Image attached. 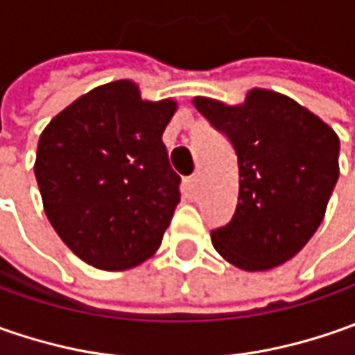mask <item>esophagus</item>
<instances>
[{"mask_svg":"<svg viewBox=\"0 0 355 355\" xmlns=\"http://www.w3.org/2000/svg\"><path fill=\"white\" fill-rule=\"evenodd\" d=\"M199 184V175L198 173H193V175H189V178H185L184 180V193L187 198H193L196 196V189H198Z\"/></svg>","mask_w":355,"mask_h":355,"instance_id":"1","label":"esophagus"}]
</instances>
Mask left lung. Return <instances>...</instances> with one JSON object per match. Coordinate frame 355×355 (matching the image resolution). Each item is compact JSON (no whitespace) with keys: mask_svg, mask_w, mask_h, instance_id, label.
<instances>
[{"mask_svg":"<svg viewBox=\"0 0 355 355\" xmlns=\"http://www.w3.org/2000/svg\"><path fill=\"white\" fill-rule=\"evenodd\" d=\"M193 106L237 154L239 198L211 243L231 265L268 270L293 259L320 227L340 175V140L293 98L252 89L237 106L196 96Z\"/></svg>","mask_w":355,"mask_h":355,"instance_id":"1","label":"left lung"}]
</instances>
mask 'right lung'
<instances>
[{"mask_svg": "<svg viewBox=\"0 0 355 355\" xmlns=\"http://www.w3.org/2000/svg\"><path fill=\"white\" fill-rule=\"evenodd\" d=\"M178 104L132 80L96 87L43 130L35 178L49 221L85 263L126 270L157 251L180 203L162 134Z\"/></svg>", "mask_w": 355, "mask_h": 355, "instance_id": "add662e5", "label": "right lung"}]
</instances>
